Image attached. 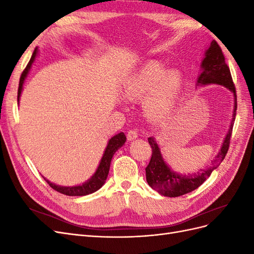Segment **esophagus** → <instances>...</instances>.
<instances>
[{"label": "esophagus", "instance_id": "esophagus-1", "mask_svg": "<svg viewBox=\"0 0 254 254\" xmlns=\"http://www.w3.org/2000/svg\"><path fill=\"white\" fill-rule=\"evenodd\" d=\"M137 137V132L134 131V130H129L127 132V140L128 141H132Z\"/></svg>", "mask_w": 254, "mask_h": 254}]
</instances>
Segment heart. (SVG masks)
<instances>
[{
    "mask_svg": "<svg viewBox=\"0 0 254 254\" xmlns=\"http://www.w3.org/2000/svg\"><path fill=\"white\" fill-rule=\"evenodd\" d=\"M183 87V75L178 68L165 70L160 61L151 60L128 78L124 94L128 99L145 98V110L152 118L171 112Z\"/></svg>",
    "mask_w": 254,
    "mask_h": 254,
    "instance_id": "obj_1",
    "label": "heart"
}]
</instances>
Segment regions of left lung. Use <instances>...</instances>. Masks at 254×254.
<instances>
[{"instance_id": "obj_1", "label": "left lung", "mask_w": 254, "mask_h": 254, "mask_svg": "<svg viewBox=\"0 0 254 254\" xmlns=\"http://www.w3.org/2000/svg\"><path fill=\"white\" fill-rule=\"evenodd\" d=\"M200 67L201 73L198 76L196 83L197 86H205V84L212 83L221 84V86L226 87L234 94V109L232 122L224 140V143L221 145L220 150L218 151L215 159L212 161V165L207 167L206 170H200V172H197V174L194 175L190 174L187 176L172 171L165 163L156 140L153 137H148V143L152 148V155L149 164L145 168L146 180H147V183L151 189L157 190L159 194L166 197L182 196L200 187L209 178L215 168L219 166L222 160L225 159L229 149L230 139H231L237 108L236 91L231 73H230V68L226 64L224 54H222L220 47L215 40L211 42L209 49L205 51L204 58L202 60Z\"/></svg>"}]
</instances>
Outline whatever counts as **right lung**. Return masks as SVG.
Here are the masks:
<instances>
[{
    "mask_svg": "<svg viewBox=\"0 0 254 254\" xmlns=\"http://www.w3.org/2000/svg\"><path fill=\"white\" fill-rule=\"evenodd\" d=\"M37 55H38V48L35 49L32 58H30L29 63L27 64V65L25 67V70L23 71L21 77H20L19 89H18V103H19L21 92L23 89V83H24L27 75L30 71V68H32V65L35 63V59H36ZM125 142H126V135L124 134V132H120L117 135L112 136L108 142V145H107V147L104 152V156L101 160V162H99V165L97 167L95 174L92 176L87 182L82 183L81 186L61 187V186H57V184H55V183H52L51 181H49L45 178H44V180L49 183V186L52 189L59 191V193H61V194H64L67 196H86V195L94 193V191H96L97 190H99L104 186V183L109 174L112 157L115 153V151H117L119 148H121L122 146L125 144Z\"/></svg>",
    "mask_w": 254,
    "mask_h": 254,
    "instance_id": "right-lung-1",
    "label": "right lung"
}]
</instances>
